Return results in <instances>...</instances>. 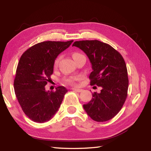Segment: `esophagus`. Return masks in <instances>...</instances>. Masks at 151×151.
<instances>
[{
  "mask_svg": "<svg viewBox=\"0 0 151 151\" xmlns=\"http://www.w3.org/2000/svg\"><path fill=\"white\" fill-rule=\"evenodd\" d=\"M72 89H73V90H74V91H76V92H78V93L82 91V89H78V88H72Z\"/></svg>",
  "mask_w": 151,
  "mask_h": 151,
  "instance_id": "obj_1",
  "label": "esophagus"
}]
</instances>
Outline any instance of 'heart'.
I'll list each match as a JSON object with an SVG mask.
<instances>
[{"instance_id":"b5f03b06","label":"heart","mask_w":151,"mask_h":151,"mask_svg":"<svg viewBox=\"0 0 151 151\" xmlns=\"http://www.w3.org/2000/svg\"><path fill=\"white\" fill-rule=\"evenodd\" d=\"M80 56H83V55H82V54H79V53H77V52H75V53H74L73 54V58H74ZM59 61H60V57L58 58H56V60H55V62H54V66L56 67L58 65ZM79 78H80V76H70V77L66 78L64 79V81H65V82L67 83V84H75L76 81H77Z\"/></svg>"}]
</instances>
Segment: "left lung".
<instances>
[{
    "mask_svg": "<svg viewBox=\"0 0 151 151\" xmlns=\"http://www.w3.org/2000/svg\"><path fill=\"white\" fill-rule=\"evenodd\" d=\"M73 46L84 51L90 61V85L101 86L88 103L83 105L93 120L104 122L116 115L127 97L129 78L121 54L110 45L98 40L75 41Z\"/></svg>",
    "mask_w": 151,
    "mask_h": 151,
    "instance_id": "left-lung-1",
    "label": "left lung"
}]
</instances>
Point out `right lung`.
Segmentation results:
<instances>
[{"label":"right lung","mask_w":151,"mask_h":151,"mask_svg":"<svg viewBox=\"0 0 151 151\" xmlns=\"http://www.w3.org/2000/svg\"><path fill=\"white\" fill-rule=\"evenodd\" d=\"M73 41H43L22 54L16 70L14 90L22 111L32 121H49L60 107L67 89L59 86L55 91H50L45 86L50 81L57 56Z\"/></svg>","instance_id":"1"}]
</instances>
